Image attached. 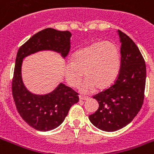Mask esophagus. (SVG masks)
Wrapping results in <instances>:
<instances>
[{"label": "esophagus", "mask_w": 154, "mask_h": 154, "mask_svg": "<svg viewBox=\"0 0 154 154\" xmlns=\"http://www.w3.org/2000/svg\"><path fill=\"white\" fill-rule=\"evenodd\" d=\"M79 99L82 101H86L89 99V97L86 96H83V95H79Z\"/></svg>", "instance_id": "esophagus-1"}]
</instances>
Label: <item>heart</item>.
Here are the masks:
<instances>
[{"instance_id":"1","label":"heart","mask_w":154,"mask_h":154,"mask_svg":"<svg viewBox=\"0 0 154 154\" xmlns=\"http://www.w3.org/2000/svg\"><path fill=\"white\" fill-rule=\"evenodd\" d=\"M121 56L117 46L112 42H96L80 49L72 60L65 65V76L70 86H77L84 72L86 79L80 84L82 93L105 89L112 85L118 76Z\"/></svg>"}]
</instances>
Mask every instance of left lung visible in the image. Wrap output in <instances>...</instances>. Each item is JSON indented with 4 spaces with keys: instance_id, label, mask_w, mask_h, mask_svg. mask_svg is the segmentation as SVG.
<instances>
[{
    "instance_id": "obj_1",
    "label": "left lung",
    "mask_w": 154,
    "mask_h": 154,
    "mask_svg": "<svg viewBox=\"0 0 154 154\" xmlns=\"http://www.w3.org/2000/svg\"><path fill=\"white\" fill-rule=\"evenodd\" d=\"M121 68L114 83L94 96L98 109L89 118L103 131L114 132L126 126L141 109L146 88V66L141 52L125 33L118 30Z\"/></svg>"
}]
</instances>
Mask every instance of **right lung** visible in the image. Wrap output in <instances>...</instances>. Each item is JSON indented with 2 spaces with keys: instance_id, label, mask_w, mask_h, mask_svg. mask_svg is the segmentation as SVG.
<instances>
[{
  "instance_id": "obj_1",
  "label": "right lung",
  "mask_w": 154,
  "mask_h": 154,
  "mask_svg": "<svg viewBox=\"0 0 154 154\" xmlns=\"http://www.w3.org/2000/svg\"><path fill=\"white\" fill-rule=\"evenodd\" d=\"M71 36L69 31L47 28L30 37L18 49L12 82L13 100L22 119L39 131H49L59 126L71 106L78 102L79 97L77 92L62 83L44 95L30 93L22 82L23 59L42 50L55 51L65 58L69 52Z\"/></svg>"
}]
</instances>
